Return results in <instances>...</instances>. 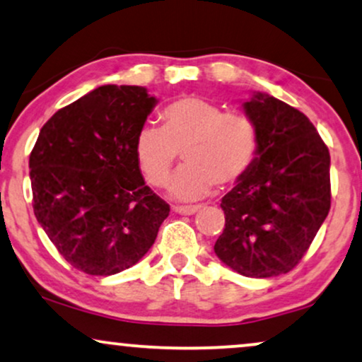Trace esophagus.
Masks as SVG:
<instances>
[{"label": "esophagus", "instance_id": "1", "mask_svg": "<svg viewBox=\"0 0 362 362\" xmlns=\"http://www.w3.org/2000/svg\"><path fill=\"white\" fill-rule=\"evenodd\" d=\"M198 209H199V206H173V211H175V213L186 214V216L194 214Z\"/></svg>", "mask_w": 362, "mask_h": 362}]
</instances>
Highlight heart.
Returning <instances> with one entry per match:
<instances>
[{
  "label": "heart",
  "instance_id": "b5f03b06",
  "mask_svg": "<svg viewBox=\"0 0 362 362\" xmlns=\"http://www.w3.org/2000/svg\"><path fill=\"white\" fill-rule=\"evenodd\" d=\"M161 128L144 124L134 139V156L144 177L161 186L180 151L185 166L170 182L177 199H198L216 182L229 186L250 171L257 154L255 121L241 111H223L216 103L186 96L159 112Z\"/></svg>",
  "mask_w": 362,
  "mask_h": 362
}]
</instances>
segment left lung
<instances>
[{
	"instance_id": "1",
	"label": "left lung",
	"mask_w": 362,
	"mask_h": 362,
	"mask_svg": "<svg viewBox=\"0 0 362 362\" xmlns=\"http://www.w3.org/2000/svg\"><path fill=\"white\" fill-rule=\"evenodd\" d=\"M257 129L250 171L224 196L216 256L247 278L289 273L331 209L329 149L306 115L256 93L243 103Z\"/></svg>"
}]
</instances>
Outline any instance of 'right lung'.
Here are the masks:
<instances>
[{"instance_id":"add662e5","label":"right lung","mask_w":362,"mask_h":362,"mask_svg":"<svg viewBox=\"0 0 362 362\" xmlns=\"http://www.w3.org/2000/svg\"><path fill=\"white\" fill-rule=\"evenodd\" d=\"M154 105L146 88L106 84L61 107L40 131L30 154L33 209L78 271L128 269L170 214L134 156L136 134Z\"/></svg>"}]
</instances>
